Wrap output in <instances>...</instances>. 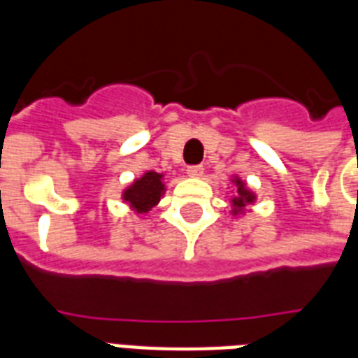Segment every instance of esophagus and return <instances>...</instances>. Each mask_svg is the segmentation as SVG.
Masks as SVG:
<instances>
[{
  "label": "esophagus",
  "instance_id": "34e87169",
  "mask_svg": "<svg viewBox=\"0 0 358 358\" xmlns=\"http://www.w3.org/2000/svg\"><path fill=\"white\" fill-rule=\"evenodd\" d=\"M185 173H187V176H191V178H201L202 173H204V169H202V165H189V167L185 169Z\"/></svg>",
  "mask_w": 358,
  "mask_h": 358
}]
</instances>
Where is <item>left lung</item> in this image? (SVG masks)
I'll return each mask as SVG.
<instances>
[{"mask_svg":"<svg viewBox=\"0 0 358 358\" xmlns=\"http://www.w3.org/2000/svg\"><path fill=\"white\" fill-rule=\"evenodd\" d=\"M234 182H236V185H238V195L232 199V206H234L232 213H234V215H238L239 212H243V208L247 206V204L255 202V193H250V191L245 187V184L239 178H234Z\"/></svg>","mask_w":358,"mask_h":358,"instance_id":"obj_1","label":"left lung"}]
</instances>
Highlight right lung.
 Here are the masks:
<instances>
[{
  "instance_id": "obj_1",
  "label": "right lung",
  "mask_w": 358,
  "mask_h": 358,
  "mask_svg": "<svg viewBox=\"0 0 358 358\" xmlns=\"http://www.w3.org/2000/svg\"><path fill=\"white\" fill-rule=\"evenodd\" d=\"M163 174L148 171L141 178H137L128 189H124L122 199L134 208L137 213H146L156 206L162 199L165 185L162 182Z\"/></svg>"
}]
</instances>
